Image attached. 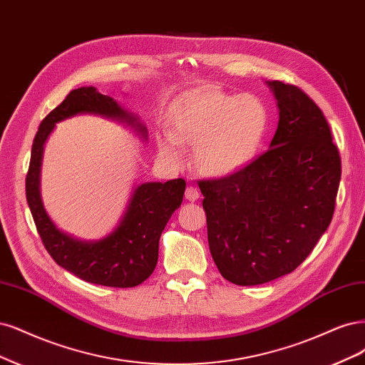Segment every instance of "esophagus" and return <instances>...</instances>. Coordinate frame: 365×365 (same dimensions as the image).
I'll return each instance as SVG.
<instances>
[{"label":"esophagus","mask_w":365,"mask_h":365,"mask_svg":"<svg viewBox=\"0 0 365 365\" xmlns=\"http://www.w3.org/2000/svg\"><path fill=\"white\" fill-rule=\"evenodd\" d=\"M185 199H188V200H192V202H195V200H197L199 199V192H197V188H195V187H187L185 188Z\"/></svg>","instance_id":"1"}]
</instances>
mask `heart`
I'll return each mask as SVG.
<instances>
[{
  "instance_id": "heart-1",
  "label": "heart",
  "mask_w": 365,
  "mask_h": 365,
  "mask_svg": "<svg viewBox=\"0 0 365 365\" xmlns=\"http://www.w3.org/2000/svg\"><path fill=\"white\" fill-rule=\"evenodd\" d=\"M267 108L254 95L212 92L184 104L172 116V133L160 148L178 158L180 143L195 146V163L208 177H228L257 155L267 130Z\"/></svg>"
}]
</instances>
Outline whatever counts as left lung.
I'll list each match as a JSON object with an SVG mask.
<instances>
[{
    "label": "left lung",
    "mask_w": 365,
    "mask_h": 365,
    "mask_svg": "<svg viewBox=\"0 0 365 365\" xmlns=\"http://www.w3.org/2000/svg\"><path fill=\"white\" fill-rule=\"evenodd\" d=\"M267 86L279 108L270 149L228 177L199 181L211 257L235 285L266 284L304 262L332 220L341 178L319 106L297 86Z\"/></svg>",
    "instance_id": "8db88e82"
}]
</instances>
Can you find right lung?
Segmentation results:
<instances>
[{"mask_svg": "<svg viewBox=\"0 0 365 365\" xmlns=\"http://www.w3.org/2000/svg\"><path fill=\"white\" fill-rule=\"evenodd\" d=\"M81 113H92L133 127L143 139L148 130L133 113L123 110L111 96L95 87L72 91L39 125L31 148L25 178V195L42 243L53 259L86 282L128 288L146 281L158 259V242L173 211L180 208L185 181L143 182L135 188L122 220L107 237L98 242H81L60 231L46 215L41 199V165L43 145L56 123Z\"/></svg>", "mask_w": 365, "mask_h": 365, "instance_id": "add662e5", "label": "right lung"}]
</instances>
